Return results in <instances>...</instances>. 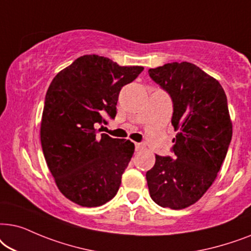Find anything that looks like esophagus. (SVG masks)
Wrapping results in <instances>:
<instances>
[{"instance_id": "obj_1", "label": "esophagus", "mask_w": 251, "mask_h": 251, "mask_svg": "<svg viewBox=\"0 0 251 251\" xmlns=\"http://www.w3.org/2000/svg\"><path fill=\"white\" fill-rule=\"evenodd\" d=\"M135 149L136 151H142L146 149V145L145 143H135Z\"/></svg>"}]
</instances>
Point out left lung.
I'll list each match as a JSON object with an SVG mask.
<instances>
[{"label": "left lung", "mask_w": 251, "mask_h": 251, "mask_svg": "<svg viewBox=\"0 0 251 251\" xmlns=\"http://www.w3.org/2000/svg\"><path fill=\"white\" fill-rule=\"evenodd\" d=\"M149 75L171 95L175 157L156 155L147 172L150 198L163 208H188L204 195L225 159L232 120L226 94L213 76L188 62L149 70Z\"/></svg>", "instance_id": "obj_1"}]
</instances>
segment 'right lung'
I'll return each mask as SVG.
<instances>
[{
	"label": "right lung",
	"instance_id": "1",
	"mask_svg": "<svg viewBox=\"0 0 251 251\" xmlns=\"http://www.w3.org/2000/svg\"><path fill=\"white\" fill-rule=\"evenodd\" d=\"M142 71L85 55L50 83L40 127L42 151L59 192L75 204L103 205L118 192L134 143L104 133L98 138L95 125L105 115L115 118L120 89Z\"/></svg>",
	"mask_w": 251,
	"mask_h": 251
}]
</instances>
